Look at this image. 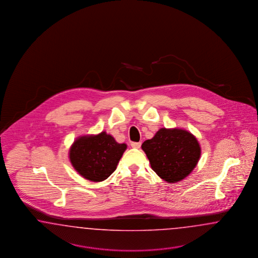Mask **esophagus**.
<instances>
[{
    "mask_svg": "<svg viewBox=\"0 0 258 258\" xmlns=\"http://www.w3.org/2000/svg\"><path fill=\"white\" fill-rule=\"evenodd\" d=\"M131 146H132V148H134V149H139L141 147V142H132Z\"/></svg>",
    "mask_w": 258,
    "mask_h": 258,
    "instance_id": "obj_1",
    "label": "esophagus"
}]
</instances>
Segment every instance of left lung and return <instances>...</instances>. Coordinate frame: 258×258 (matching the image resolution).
Instances as JSON below:
<instances>
[{
    "label": "left lung",
    "mask_w": 258,
    "mask_h": 258,
    "mask_svg": "<svg viewBox=\"0 0 258 258\" xmlns=\"http://www.w3.org/2000/svg\"><path fill=\"white\" fill-rule=\"evenodd\" d=\"M142 149L153 171L168 182H177L187 177L201 157V148L195 136L179 128H161L152 139L143 143Z\"/></svg>",
    "instance_id": "obj_1"
}]
</instances>
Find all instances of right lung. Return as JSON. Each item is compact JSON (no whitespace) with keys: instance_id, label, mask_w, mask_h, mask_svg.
<instances>
[{"instance_id":"obj_1","label":"right lung","mask_w":258,"mask_h":258,"mask_svg":"<svg viewBox=\"0 0 258 258\" xmlns=\"http://www.w3.org/2000/svg\"><path fill=\"white\" fill-rule=\"evenodd\" d=\"M126 149L105 132L94 136H82L70 149V161L75 169L85 179L102 181L109 178Z\"/></svg>"}]
</instances>
